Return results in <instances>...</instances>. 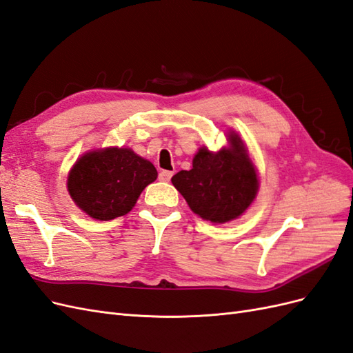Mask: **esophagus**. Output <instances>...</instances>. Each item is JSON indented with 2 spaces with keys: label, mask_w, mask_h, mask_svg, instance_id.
<instances>
[{
  "label": "esophagus",
  "mask_w": 353,
  "mask_h": 353,
  "mask_svg": "<svg viewBox=\"0 0 353 353\" xmlns=\"http://www.w3.org/2000/svg\"><path fill=\"white\" fill-rule=\"evenodd\" d=\"M172 175H174V172L172 170H160V174H159V179L160 181H163V183H168V181H170V178H172Z\"/></svg>",
  "instance_id": "1"
}]
</instances>
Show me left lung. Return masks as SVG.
Instances as JSON below:
<instances>
[{"label":"left lung","instance_id":"8db88e82","mask_svg":"<svg viewBox=\"0 0 353 353\" xmlns=\"http://www.w3.org/2000/svg\"><path fill=\"white\" fill-rule=\"evenodd\" d=\"M230 143L231 147L218 153L201 147L193 159V169L172 176L174 187L191 210L215 223L239 218L250 206L259 187L240 137L230 134Z\"/></svg>","mask_w":353,"mask_h":353}]
</instances>
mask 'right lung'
<instances>
[{
    "instance_id": "1",
    "label": "right lung",
    "mask_w": 353,
    "mask_h": 353,
    "mask_svg": "<svg viewBox=\"0 0 353 353\" xmlns=\"http://www.w3.org/2000/svg\"><path fill=\"white\" fill-rule=\"evenodd\" d=\"M156 178L153 163L131 148H105L78 160L69 174L68 190L87 215L110 221L126 215Z\"/></svg>"
}]
</instances>
